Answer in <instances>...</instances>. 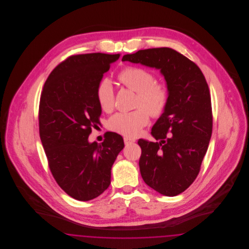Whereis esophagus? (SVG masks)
<instances>
[{
    "mask_svg": "<svg viewBox=\"0 0 249 249\" xmlns=\"http://www.w3.org/2000/svg\"><path fill=\"white\" fill-rule=\"evenodd\" d=\"M123 140H124V143H125V144H130L131 142H135L134 139H131L130 137H124Z\"/></svg>",
    "mask_w": 249,
    "mask_h": 249,
    "instance_id": "34e87169",
    "label": "esophagus"
}]
</instances>
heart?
Segmentation results:
<instances>
[{"mask_svg": "<svg viewBox=\"0 0 249 249\" xmlns=\"http://www.w3.org/2000/svg\"><path fill=\"white\" fill-rule=\"evenodd\" d=\"M119 81L137 92V109L118 113L108 120L109 130L127 137H136L149 123V114L160 117L170 101V88L165 81L156 80L153 71L140 66H127L119 71ZM96 98L100 107L107 113L115 108V91L110 80L103 79L97 85Z\"/></svg>", "mask_w": 249, "mask_h": 249, "instance_id": "heart-1", "label": "heart"}]
</instances>
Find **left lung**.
I'll return each instance as SVG.
<instances>
[{
    "instance_id": "8db88e82",
    "label": "left lung",
    "mask_w": 249,
    "mask_h": 249,
    "mask_svg": "<svg viewBox=\"0 0 249 249\" xmlns=\"http://www.w3.org/2000/svg\"><path fill=\"white\" fill-rule=\"evenodd\" d=\"M122 60L160 69L170 88L165 112L152 128L157 142L140 139L139 167L144 183L177 196L198 177L213 130L211 95L201 69L170 48H148Z\"/></svg>"
}]
</instances>
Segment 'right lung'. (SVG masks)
I'll return each instance as SVG.
<instances>
[{
    "instance_id": "right-lung-1",
    "label": "right lung",
    "mask_w": 249,
    "mask_h": 249,
    "mask_svg": "<svg viewBox=\"0 0 249 249\" xmlns=\"http://www.w3.org/2000/svg\"><path fill=\"white\" fill-rule=\"evenodd\" d=\"M119 54L71 55L50 72L39 104V133L50 172L71 198L89 201L107 190L111 168L124 147L121 135L105 133L89 142L101 125L96 88Z\"/></svg>"
}]
</instances>
